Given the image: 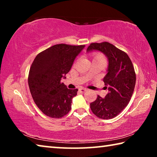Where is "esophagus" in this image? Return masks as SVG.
Listing matches in <instances>:
<instances>
[{"label":"esophagus","mask_w":157,"mask_h":157,"mask_svg":"<svg viewBox=\"0 0 157 157\" xmlns=\"http://www.w3.org/2000/svg\"><path fill=\"white\" fill-rule=\"evenodd\" d=\"M86 91V89H84V88H80V89H79V91L81 92V93H84Z\"/></svg>","instance_id":"esophagus-1"}]
</instances>
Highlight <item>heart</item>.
<instances>
[{
	"instance_id": "heart-1",
	"label": "heart",
	"mask_w": 157,
	"mask_h": 157,
	"mask_svg": "<svg viewBox=\"0 0 157 157\" xmlns=\"http://www.w3.org/2000/svg\"><path fill=\"white\" fill-rule=\"evenodd\" d=\"M93 60H102L105 61L104 56L100 53H96L93 56Z\"/></svg>"
}]
</instances>
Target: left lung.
Wrapping results in <instances>:
<instances>
[{"mask_svg":"<svg viewBox=\"0 0 157 157\" xmlns=\"http://www.w3.org/2000/svg\"><path fill=\"white\" fill-rule=\"evenodd\" d=\"M99 51L107 58V74L103 78L109 93L105 98L98 95L90 104L92 112L98 118L111 119L128 105L136 84V74L131 59L125 52L108 42L93 43L87 52Z\"/></svg>","mask_w":157,"mask_h":157,"instance_id":"left-lung-1","label":"left lung"}]
</instances>
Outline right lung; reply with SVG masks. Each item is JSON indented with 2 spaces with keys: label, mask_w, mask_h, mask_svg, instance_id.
<instances>
[{
  "label": "right lung",
  "mask_w": 157,
  "mask_h": 157,
  "mask_svg": "<svg viewBox=\"0 0 157 157\" xmlns=\"http://www.w3.org/2000/svg\"><path fill=\"white\" fill-rule=\"evenodd\" d=\"M84 47L57 44L39 53L33 61L28 75L29 88L35 104L46 116L59 118L70 111L78 89H68L61 80L66 78Z\"/></svg>",
  "instance_id": "obj_1"
}]
</instances>
